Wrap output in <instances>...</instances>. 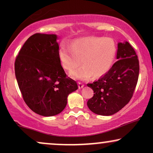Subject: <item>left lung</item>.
<instances>
[{
  "label": "left lung",
  "mask_w": 153,
  "mask_h": 153,
  "mask_svg": "<svg viewBox=\"0 0 153 153\" xmlns=\"http://www.w3.org/2000/svg\"><path fill=\"white\" fill-rule=\"evenodd\" d=\"M55 34H35L28 39L15 61V75L28 106L37 114H59L68 95L78 89L61 65Z\"/></svg>",
  "instance_id": "1"
}]
</instances>
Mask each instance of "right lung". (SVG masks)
<instances>
[{
	"label": "right lung",
	"mask_w": 153,
	"mask_h": 153,
	"mask_svg": "<svg viewBox=\"0 0 153 153\" xmlns=\"http://www.w3.org/2000/svg\"><path fill=\"white\" fill-rule=\"evenodd\" d=\"M117 47V61L108 73L87 84L94 93L87 105L96 114L110 116L122 109L129 102L137 83L140 66L134 50L128 42L118 43Z\"/></svg>",
	"instance_id": "right-lung-1"
}]
</instances>
